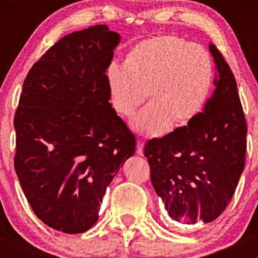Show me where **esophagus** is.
Here are the masks:
<instances>
[{"label":"esophagus","mask_w":258,"mask_h":258,"mask_svg":"<svg viewBox=\"0 0 258 258\" xmlns=\"http://www.w3.org/2000/svg\"><path fill=\"white\" fill-rule=\"evenodd\" d=\"M143 147H145V142L143 141H138L137 143V154L139 156L143 155Z\"/></svg>","instance_id":"1"}]
</instances>
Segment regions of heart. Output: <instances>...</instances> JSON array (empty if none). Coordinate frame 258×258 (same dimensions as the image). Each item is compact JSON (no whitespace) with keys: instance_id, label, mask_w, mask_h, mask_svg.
Instances as JSON below:
<instances>
[{"instance_id":"1","label":"heart","mask_w":258,"mask_h":258,"mask_svg":"<svg viewBox=\"0 0 258 258\" xmlns=\"http://www.w3.org/2000/svg\"><path fill=\"white\" fill-rule=\"evenodd\" d=\"M214 76L213 59L202 44L164 35L135 45L123 68H109L107 83L112 108L123 117L132 116L148 94L150 103L134 117L132 127L156 138L169 125H187L203 111Z\"/></svg>"}]
</instances>
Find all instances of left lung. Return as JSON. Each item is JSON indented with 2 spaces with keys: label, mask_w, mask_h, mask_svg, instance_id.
Wrapping results in <instances>:
<instances>
[{
  "label": "left lung",
  "mask_w": 258,
  "mask_h": 258,
  "mask_svg": "<svg viewBox=\"0 0 258 258\" xmlns=\"http://www.w3.org/2000/svg\"><path fill=\"white\" fill-rule=\"evenodd\" d=\"M215 91L186 126L145 147L151 183L169 217L180 224L209 223L221 215L244 168L247 125L237 82L214 44Z\"/></svg>",
  "instance_id": "1"
}]
</instances>
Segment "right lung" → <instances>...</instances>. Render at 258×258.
Segmentation results:
<instances>
[{"mask_svg":"<svg viewBox=\"0 0 258 258\" xmlns=\"http://www.w3.org/2000/svg\"><path fill=\"white\" fill-rule=\"evenodd\" d=\"M119 41L107 25L68 34L23 85L15 169L35 215L64 233L92 228L107 186L135 152V137L109 102L106 72Z\"/></svg>","mask_w":258,"mask_h":258,"instance_id":"obj_1","label":"right lung"}]
</instances>
